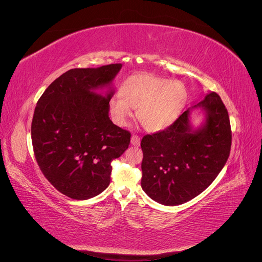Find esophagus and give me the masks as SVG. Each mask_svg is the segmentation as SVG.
Listing matches in <instances>:
<instances>
[{
  "label": "esophagus",
  "mask_w": 262,
  "mask_h": 262,
  "mask_svg": "<svg viewBox=\"0 0 262 262\" xmlns=\"http://www.w3.org/2000/svg\"><path fill=\"white\" fill-rule=\"evenodd\" d=\"M140 142H141L140 137L137 136V134H133V136L131 137V144L134 145V146H139Z\"/></svg>",
  "instance_id": "esophagus-1"
}]
</instances>
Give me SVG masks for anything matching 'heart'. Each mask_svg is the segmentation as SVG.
I'll use <instances>...</instances> for the list:
<instances>
[{"label":"heart","mask_w":262,"mask_h":262,"mask_svg":"<svg viewBox=\"0 0 262 262\" xmlns=\"http://www.w3.org/2000/svg\"><path fill=\"white\" fill-rule=\"evenodd\" d=\"M188 97L186 86L179 81L154 74H137L122 83L120 95L109 99L114 122L124 126L137 110L138 120L148 132L162 131L176 120Z\"/></svg>","instance_id":"b5f03b06"}]
</instances>
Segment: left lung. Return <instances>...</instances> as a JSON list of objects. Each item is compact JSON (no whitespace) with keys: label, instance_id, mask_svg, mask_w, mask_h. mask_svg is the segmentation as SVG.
Masks as SVG:
<instances>
[{"label":"left lung","instance_id":"1","mask_svg":"<svg viewBox=\"0 0 262 262\" xmlns=\"http://www.w3.org/2000/svg\"><path fill=\"white\" fill-rule=\"evenodd\" d=\"M194 108L205 113L203 123L196 128L189 120ZM231 145L227 109L219 95L211 92L167 129L142 139V189L150 199L164 205L186 203L217 177Z\"/></svg>","mask_w":262,"mask_h":262}]
</instances>
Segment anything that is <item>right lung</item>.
<instances>
[{"instance_id":"obj_1","label":"right lung","mask_w":262,"mask_h":262,"mask_svg":"<svg viewBox=\"0 0 262 262\" xmlns=\"http://www.w3.org/2000/svg\"><path fill=\"white\" fill-rule=\"evenodd\" d=\"M121 67L69 70L37 102L31 122L36 161L50 184L71 199L87 200L104 191L110 163L130 144V132L109 118L113 81ZM104 86L105 95L96 93Z\"/></svg>"}]
</instances>
